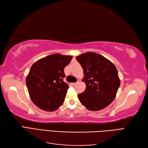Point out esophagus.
<instances>
[{"label": "esophagus", "mask_w": 148, "mask_h": 148, "mask_svg": "<svg viewBox=\"0 0 148 148\" xmlns=\"http://www.w3.org/2000/svg\"><path fill=\"white\" fill-rule=\"evenodd\" d=\"M76 83H71V85H72V86H74V85H75Z\"/></svg>", "instance_id": "34e87169"}]
</instances>
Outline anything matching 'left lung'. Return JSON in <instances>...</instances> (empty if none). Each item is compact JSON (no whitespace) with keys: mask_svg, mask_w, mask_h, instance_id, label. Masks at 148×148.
Listing matches in <instances>:
<instances>
[{"mask_svg":"<svg viewBox=\"0 0 148 148\" xmlns=\"http://www.w3.org/2000/svg\"><path fill=\"white\" fill-rule=\"evenodd\" d=\"M76 59L81 64L86 89L78 95L82 104L89 110H99L108 106L115 98L120 80L115 66L106 57L88 52Z\"/></svg>","mask_w":148,"mask_h":148,"instance_id":"8db88e82","label":"left lung"}]
</instances>
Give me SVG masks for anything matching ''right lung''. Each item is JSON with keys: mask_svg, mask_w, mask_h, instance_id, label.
<instances>
[{"mask_svg": "<svg viewBox=\"0 0 148 148\" xmlns=\"http://www.w3.org/2000/svg\"><path fill=\"white\" fill-rule=\"evenodd\" d=\"M73 57L55 53L36 62L26 78L31 99L41 109L53 112L63 104L69 85L64 68Z\"/></svg>", "mask_w": 148, "mask_h": 148, "instance_id": "obj_1", "label": "right lung"}]
</instances>
